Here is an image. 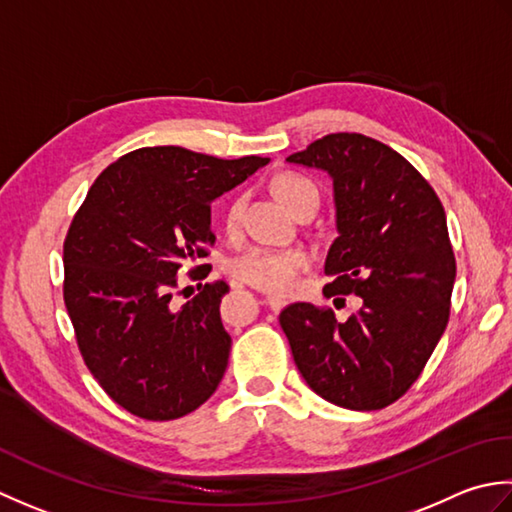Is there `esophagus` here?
Here are the masks:
<instances>
[{
  "instance_id": "1",
  "label": "esophagus",
  "mask_w": 512,
  "mask_h": 512,
  "mask_svg": "<svg viewBox=\"0 0 512 512\" xmlns=\"http://www.w3.org/2000/svg\"><path fill=\"white\" fill-rule=\"evenodd\" d=\"M265 300H267V305H269L271 311H274V314H278V311L287 305V300L285 298H278V296H267Z\"/></svg>"
}]
</instances>
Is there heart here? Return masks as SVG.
Returning <instances> with one entry per match:
<instances>
[{
    "label": "heart",
    "instance_id": "obj_1",
    "mask_svg": "<svg viewBox=\"0 0 512 512\" xmlns=\"http://www.w3.org/2000/svg\"><path fill=\"white\" fill-rule=\"evenodd\" d=\"M271 187L278 194L291 212H300L302 207L316 205L320 201L318 187L305 176L296 172H280L271 181ZM247 196L236 194L227 203L223 212V227L229 234H234L243 221ZM311 265L309 254L302 249H278V247H252L247 252H241L229 258L227 269L241 283L252 285L256 289L269 291V294H289L298 285L302 271H307Z\"/></svg>",
    "mask_w": 512,
    "mask_h": 512
}]
</instances>
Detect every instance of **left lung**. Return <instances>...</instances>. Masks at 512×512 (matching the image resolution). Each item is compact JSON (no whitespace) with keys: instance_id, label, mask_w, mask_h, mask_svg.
<instances>
[{"instance_id":"8db88e82","label":"left lung","mask_w":512,"mask_h":512,"mask_svg":"<svg viewBox=\"0 0 512 512\" xmlns=\"http://www.w3.org/2000/svg\"><path fill=\"white\" fill-rule=\"evenodd\" d=\"M287 161L331 174L340 236L322 291L356 294L362 307L338 322L329 307L294 302L280 327L320 398L380 411L420 378L451 316L455 254L442 201L402 154L358 132L327 134Z\"/></svg>"}]
</instances>
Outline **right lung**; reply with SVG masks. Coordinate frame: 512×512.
Here are the masks:
<instances>
[{"instance_id": "1", "label": "right lung", "mask_w": 512, "mask_h": 512, "mask_svg": "<svg viewBox=\"0 0 512 512\" xmlns=\"http://www.w3.org/2000/svg\"><path fill=\"white\" fill-rule=\"evenodd\" d=\"M267 163L156 145L123 154L92 183L64 241V302L83 362L121 409L176 420L223 380L227 283H205L183 307L172 294L183 269L205 278L196 260L216 241L210 203Z\"/></svg>"}]
</instances>
